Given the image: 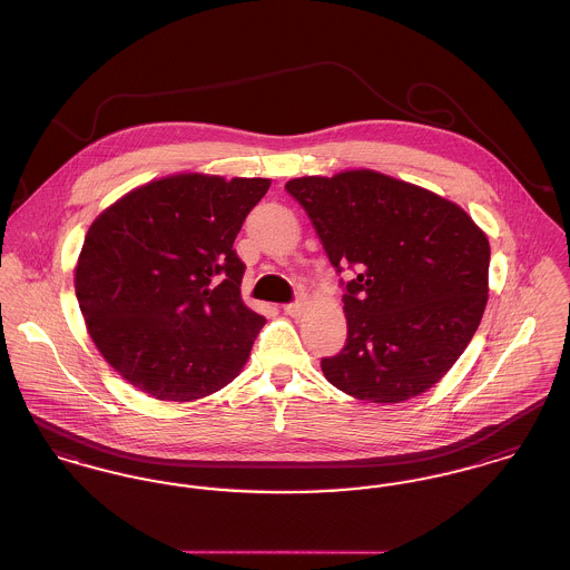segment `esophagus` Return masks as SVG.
<instances>
[{"instance_id":"1","label":"esophagus","mask_w":570,"mask_h":570,"mask_svg":"<svg viewBox=\"0 0 570 570\" xmlns=\"http://www.w3.org/2000/svg\"><path fill=\"white\" fill-rule=\"evenodd\" d=\"M283 308H285V313H287V315H292V317H301V315L304 313L303 303L285 304Z\"/></svg>"}]
</instances>
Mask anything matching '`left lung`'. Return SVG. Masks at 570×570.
Returning a JSON list of instances; mask_svg holds the SVG:
<instances>
[{
    "instance_id": "1",
    "label": "left lung",
    "mask_w": 570,
    "mask_h": 570,
    "mask_svg": "<svg viewBox=\"0 0 570 570\" xmlns=\"http://www.w3.org/2000/svg\"><path fill=\"white\" fill-rule=\"evenodd\" d=\"M308 214L345 285L347 342L322 358L326 380L374 404H397L443 379L489 301L491 246L452 200L379 170L285 184Z\"/></svg>"
}]
</instances>
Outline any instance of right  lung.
Listing matches in <instances>:
<instances>
[{
	"label": "right lung",
	"instance_id": "right-lung-1",
	"mask_svg": "<svg viewBox=\"0 0 570 570\" xmlns=\"http://www.w3.org/2000/svg\"><path fill=\"white\" fill-rule=\"evenodd\" d=\"M264 177L177 173L142 184L88 228L77 303L118 376L161 402H191L244 370L266 320L242 301L233 242Z\"/></svg>",
	"mask_w": 570,
	"mask_h": 570
}]
</instances>
